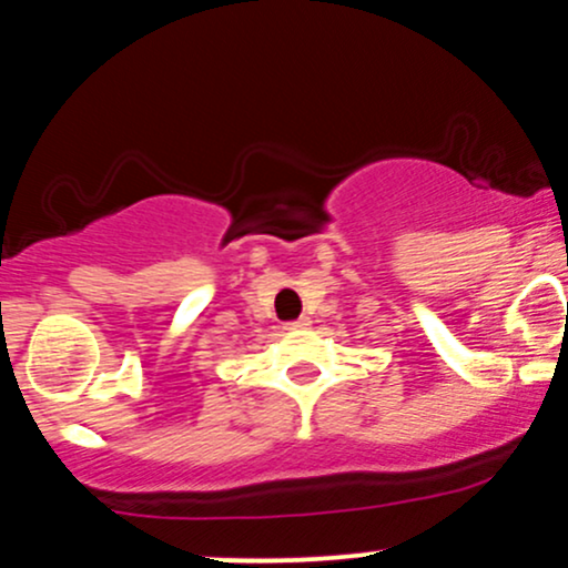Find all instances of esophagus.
<instances>
[{"label":"esophagus","instance_id":"obj_1","mask_svg":"<svg viewBox=\"0 0 568 568\" xmlns=\"http://www.w3.org/2000/svg\"><path fill=\"white\" fill-rule=\"evenodd\" d=\"M308 325H311L308 316H297V320L290 322V325H286V327H290V331H297V327H308Z\"/></svg>","mask_w":568,"mask_h":568}]
</instances>
